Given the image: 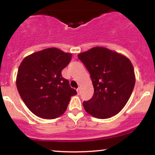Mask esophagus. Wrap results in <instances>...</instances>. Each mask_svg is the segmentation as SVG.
I'll return each instance as SVG.
<instances>
[{
	"label": "esophagus",
	"instance_id": "34e87169",
	"mask_svg": "<svg viewBox=\"0 0 155 155\" xmlns=\"http://www.w3.org/2000/svg\"><path fill=\"white\" fill-rule=\"evenodd\" d=\"M76 91H77L78 95H79L80 92H81V88H80V87H78L77 89H76Z\"/></svg>",
	"mask_w": 155,
	"mask_h": 155
}]
</instances>
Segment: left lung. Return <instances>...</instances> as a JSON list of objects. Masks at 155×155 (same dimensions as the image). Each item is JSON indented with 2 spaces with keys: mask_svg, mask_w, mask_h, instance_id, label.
<instances>
[{
  "mask_svg": "<svg viewBox=\"0 0 155 155\" xmlns=\"http://www.w3.org/2000/svg\"><path fill=\"white\" fill-rule=\"evenodd\" d=\"M78 58L90 74L94 94L84 101L85 111L98 119L117 114L128 101L136 82L134 68L127 58L104 47L80 53Z\"/></svg>",
  "mask_w": 155,
  "mask_h": 155,
  "instance_id": "left-lung-1",
  "label": "left lung"
}]
</instances>
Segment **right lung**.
I'll list each match as a JSON object with an SVG mask.
<instances>
[{
  "label": "right lung",
  "instance_id": "obj_1",
  "mask_svg": "<svg viewBox=\"0 0 155 155\" xmlns=\"http://www.w3.org/2000/svg\"><path fill=\"white\" fill-rule=\"evenodd\" d=\"M72 58L57 48H48L26 57L19 65L17 87L23 102L35 115L54 119L65 111L76 90L61 72Z\"/></svg>",
  "mask_w": 155,
  "mask_h": 155
}]
</instances>
